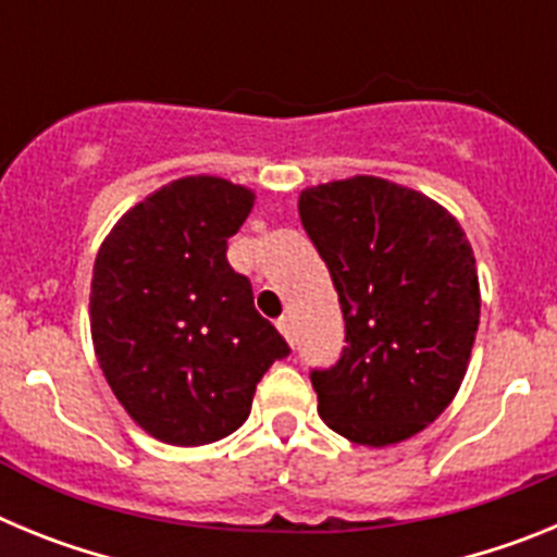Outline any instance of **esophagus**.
<instances>
[{
	"instance_id": "esophagus-1",
	"label": "esophagus",
	"mask_w": 557,
	"mask_h": 557,
	"mask_svg": "<svg viewBox=\"0 0 557 557\" xmlns=\"http://www.w3.org/2000/svg\"><path fill=\"white\" fill-rule=\"evenodd\" d=\"M275 326H278V332L284 334V339H287L289 346H293V343H295V326H293V318H289V314H282V318H278V323H275Z\"/></svg>"
}]
</instances>
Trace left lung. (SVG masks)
Wrapping results in <instances>:
<instances>
[{"label":"left lung","instance_id":"8db88e82","mask_svg":"<svg viewBox=\"0 0 557 557\" xmlns=\"http://www.w3.org/2000/svg\"><path fill=\"white\" fill-rule=\"evenodd\" d=\"M298 214L346 321L337 362L309 373L318 412L351 444H401L451 405L469 368L480 282L466 231L426 195L373 175L309 186Z\"/></svg>","mask_w":557,"mask_h":557}]
</instances>
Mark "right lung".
I'll use <instances>...</instances> for the list:
<instances>
[{
  "mask_svg": "<svg viewBox=\"0 0 557 557\" xmlns=\"http://www.w3.org/2000/svg\"><path fill=\"white\" fill-rule=\"evenodd\" d=\"M256 195L214 175L161 186L100 245L91 339L113 396L152 437L203 446L245 424L289 346L225 259Z\"/></svg>",
  "mask_w": 557,
  "mask_h": 557,
  "instance_id": "add662e5",
  "label": "right lung"
}]
</instances>
